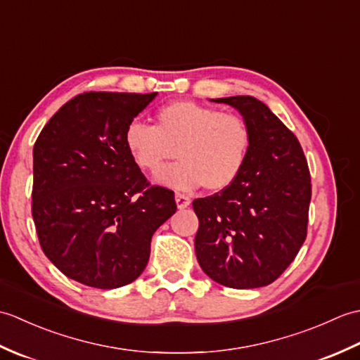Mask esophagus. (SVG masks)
I'll return each mask as SVG.
<instances>
[{"mask_svg":"<svg viewBox=\"0 0 360 360\" xmlns=\"http://www.w3.org/2000/svg\"><path fill=\"white\" fill-rule=\"evenodd\" d=\"M174 200H176V205H178V209H187L190 205V198L184 193H176Z\"/></svg>","mask_w":360,"mask_h":360,"instance_id":"1","label":"esophagus"}]
</instances>
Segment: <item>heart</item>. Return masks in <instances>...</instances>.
<instances>
[{
  "label": "heart",
  "mask_w": 360,
  "mask_h": 360,
  "mask_svg": "<svg viewBox=\"0 0 360 360\" xmlns=\"http://www.w3.org/2000/svg\"><path fill=\"white\" fill-rule=\"evenodd\" d=\"M156 127L129 122L124 141L143 172L156 173L162 186L190 192L205 186L223 192L240 178L254 143L252 129L238 112L221 111L192 101H176L156 111Z\"/></svg>",
  "instance_id": "b5f03b06"
}]
</instances>
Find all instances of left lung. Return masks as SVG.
<instances>
[{
    "label": "left lung",
    "instance_id": "8db88e82",
    "mask_svg": "<svg viewBox=\"0 0 360 360\" xmlns=\"http://www.w3.org/2000/svg\"><path fill=\"white\" fill-rule=\"evenodd\" d=\"M248 120L254 143L240 178L215 195L198 198L195 252L219 285H271L307 240L311 202L308 160L295 134L252 96L217 98Z\"/></svg>",
    "mask_w": 360,
    "mask_h": 360
}]
</instances>
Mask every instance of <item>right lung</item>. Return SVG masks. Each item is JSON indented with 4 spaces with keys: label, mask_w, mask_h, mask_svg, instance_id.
Here are the masks:
<instances>
[{
    "label": "right lung",
    "mask_w": 360,
    "mask_h": 360,
    "mask_svg": "<svg viewBox=\"0 0 360 360\" xmlns=\"http://www.w3.org/2000/svg\"><path fill=\"white\" fill-rule=\"evenodd\" d=\"M158 93L89 91L71 98L34 145L32 218L40 246L68 278L114 289L134 281L151 236L176 212L129 155L125 128Z\"/></svg>",
    "instance_id": "obj_1"
}]
</instances>
